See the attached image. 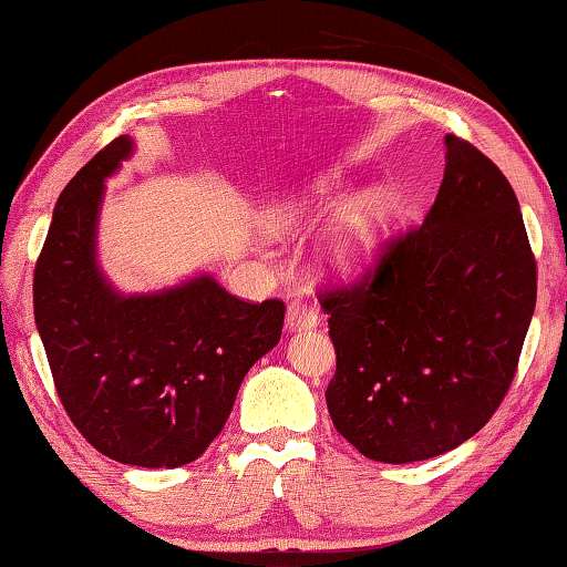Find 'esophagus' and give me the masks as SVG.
<instances>
[{
	"mask_svg": "<svg viewBox=\"0 0 567 567\" xmlns=\"http://www.w3.org/2000/svg\"><path fill=\"white\" fill-rule=\"evenodd\" d=\"M317 324V310L305 300H292L287 305V329L290 332H300V329H310Z\"/></svg>",
	"mask_w": 567,
	"mask_h": 567,
	"instance_id": "esophagus-1",
	"label": "esophagus"
}]
</instances>
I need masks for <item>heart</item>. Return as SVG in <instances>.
Listing matches in <instances>:
<instances>
[{
    "instance_id": "1",
    "label": "heart",
    "mask_w": 567,
    "mask_h": 567,
    "mask_svg": "<svg viewBox=\"0 0 567 567\" xmlns=\"http://www.w3.org/2000/svg\"><path fill=\"white\" fill-rule=\"evenodd\" d=\"M339 185L334 178H317L300 198L285 203L270 215L275 228L305 218L312 208L334 203L339 198ZM396 200L394 193L384 185H374L347 198L337 213L334 228L322 245V262L339 280L362 277L379 260L384 245L394 230Z\"/></svg>"
}]
</instances>
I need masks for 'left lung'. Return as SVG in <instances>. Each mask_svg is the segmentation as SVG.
<instances>
[{
    "instance_id": "8db88e82",
    "label": "left lung",
    "mask_w": 567,
    "mask_h": 567,
    "mask_svg": "<svg viewBox=\"0 0 567 567\" xmlns=\"http://www.w3.org/2000/svg\"><path fill=\"white\" fill-rule=\"evenodd\" d=\"M538 270L508 178L446 133V171L416 228L359 282L319 292L337 369L334 429L384 463L434 458L496 414L516 377Z\"/></svg>"
}]
</instances>
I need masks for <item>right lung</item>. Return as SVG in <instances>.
Returning <instances> with one entry per match:
<instances>
[{"mask_svg":"<svg viewBox=\"0 0 567 567\" xmlns=\"http://www.w3.org/2000/svg\"><path fill=\"white\" fill-rule=\"evenodd\" d=\"M113 138L69 181L34 267V319L56 394L101 454L176 468L205 454L248 369L280 342L285 302H243L213 280L123 297L96 267L104 178L128 158Z\"/></svg>","mask_w":567,"mask_h":567,"instance_id":"right-lung-1","label":"right lung"}]
</instances>
